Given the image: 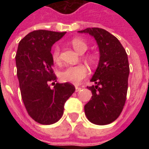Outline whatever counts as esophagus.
<instances>
[{"label": "esophagus", "mask_w": 149, "mask_h": 149, "mask_svg": "<svg viewBox=\"0 0 149 149\" xmlns=\"http://www.w3.org/2000/svg\"><path fill=\"white\" fill-rule=\"evenodd\" d=\"M76 92H78V91H80L81 90V88L80 87H78V86H76Z\"/></svg>", "instance_id": "1"}]
</instances>
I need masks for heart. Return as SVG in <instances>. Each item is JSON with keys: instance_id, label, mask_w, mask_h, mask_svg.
<instances>
[{"instance_id": "1", "label": "heart", "mask_w": 149, "mask_h": 149, "mask_svg": "<svg viewBox=\"0 0 149 149\" xmlns=\"http://www.w3.org/2000/svg\"><path fill=\"white\" fill-rule=\"evenodd\" d=\"M71 45L72 48L80 54H83L86 52L88 49L87 43L84 40L79 38H75L72 40ZM52 61L56 63H57L60 61V48L59 46L56 45L53 48L52 52ZM88 61L91 63L95 61V56H88ZM88 68L83 65H72V66H68L67 68L63 69L59 73V77L61 81L63 82H68L71 84H80L81 81L84 79L88 75Z\"/></svg>"}]
</instances>
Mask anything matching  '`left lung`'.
I'll use <instances>...</instances> for the list:
<instances>
[{"mask_svg":"<svg viewBox=\"0 0 149 149\" xmlns=\"http://www.w3.org/2000/svg\"><path fill=\"white\" fill-rule=\"evenodd\" d=\"M95 38L100 51V61L90 81L95 85L87 87L93 96L84 105L88 120L95 125L112 123L125 106L129 75L128 55L119 40L100 28L78 31Z\"/></svg>","mask_w":149,"mask_h":149,"instance_id":"obj_1","label":"left lung"}]
</instances>
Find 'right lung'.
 <instances>
[{"instance_id": "1", "label": "right lung", "mask_w": 149, "mask_h": 149, "mask_svg": "<svg viewBox=\"0 0 149 149\" xmlns=\"http://www.w3.org/2000/svg\"><path fill=\"white\" fill-rule=\"evenodd\" d=\"M66 32L35 30L18 45L16 65L21 97L29 115L41 125H52L61 118L66 100L75 92L70 83H55L51 49ZM54 81L51 89L49 82Z\"/></svg>"}]
</instances>
